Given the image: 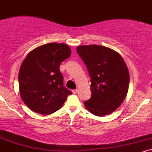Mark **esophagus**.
Segmentation results:
<instances>
[{
    "label": "esophagus",
    "instance_id": "esophagus-1",
    "mask_svg": "<svg viewBox=\"0 0 152 152\" xmlns=\"http://www.w3.org/2000/svg\"><path fill=\"white\" fill-rule=\"evenodd\" d=\"M78 89H74V90H73V91H72V92H73V93H74V94H77V93H78Z\"/></svg>",
    "mask_w": 152,
    "mask_h": 152
}]
</instances>
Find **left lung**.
Masks as SVG:
<instances>
[{"mask_svg": "<svg viewBox=\"0 0 152 152\" xmlns=\"http://www.w3.org/2000/svg\"><path fill=\"white\" fill-rule=\"evenodd\" d=\"M76 51L86 64L91 77V97L85 107L97 116L110 114L126 98L129 73L119 53L107 47L81 46Z\"/></svg>", "mask_w": 152, "mask_h": 152, "instance_id": "obj_1", "label": "left lung"}]
</instances>
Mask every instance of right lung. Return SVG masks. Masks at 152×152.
<instances>
[{
  "label": "right lung",
  "instance_id": "obj_1",
  "mask_svg": "<svg viewBox=\"0 0 152 152\" xmlns=\"http://www.w3.org/2000/svg\"><path fill=\"white\" fill-rule=\"evenodd\" d=\"M71 48L64 43H50L37 47L27 55L18 74L20 95L31 110L51 114L60 109L72 94L65 88L59 70L61 63L69 58Z\"/></svg>",
  "mask_w": 152,
  "mask_h": 152
}]
</instances>
